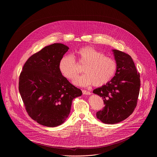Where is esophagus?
Segmentation results:
<instances>
[{"label": "esophagus", "mask_w": 157, "mask_h": 157, "mask_svg": "<svg viewBox=\"0 0 157 157\" xmlns=\"http://www.w3.org/2000/svg\"><path fill=\"white\" fill-rule=\"evenodd\" d=\"M82 92L84 95H90L91 94V93L90 92V91H88L86 90H83Z\"/></svg>", "instance_id": "esophagus-1"}]
</instances>
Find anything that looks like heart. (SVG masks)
<instances>
[{
  "label": "heart",
  "instance_id": "obj_1",
  "mask_svg": "<svg viewBox=\"0 0 157 157\" xmlns=\"http://www.w3.org/2000/svg\"><path fill=\"white\" fill-rule=\"evenodd\" d=\"M74 56L78 63L85 64L83 68L84 74L74 80L75 85L101 86L111 80L116 72L115 60L92 46H85L76 50ZM59 67L62 74L69 80L74 79L78 74L77 65L72 56L62 57Z\"/></svg>",
  "mask_w": 157,
  "mask_h": 157
}]
</instances>
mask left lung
Returning a JSON list of instances; mask_svg holds the SVG:
<instances>
[{
  "label": "left lung",
  "instance_id": "8db88e82",
  "mask_svg": "<svg viewBox=\"0 0 157 157\" xmlns=\"http://www.w3.org/2000/svg\"><path fill=\"white\" fill-rule=\"evenodd\" d=\"M117 70L114 77L93 93L102 97L105 107L96 113L97 118L106 124H115L126 119L134 111L140 92V74L132 57L112 49Z\"/></svg>",
  "mask_w": 157,
  "mask_h": 157
}]
</instances>
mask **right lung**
I'll use <instances>...</instances> for the list:
<instances>
[{"mask_svg": "<svg viewBox=\"0 0 157 157\" xmlns=\"http://www.w3.org/2000/svg\"><path fill=\"white\" fill-rule=\"evenodd\" d=\"M68 49L62 44L45 46L28 59L19 77V90L28 115L47 127L63 124L72 100L82 95L59 69L60 60Z\"/></svg>", "mask_w": 157, "mask_h": 157, "instance_id": "obj_1", "label": "right lung"}]
</instances>
